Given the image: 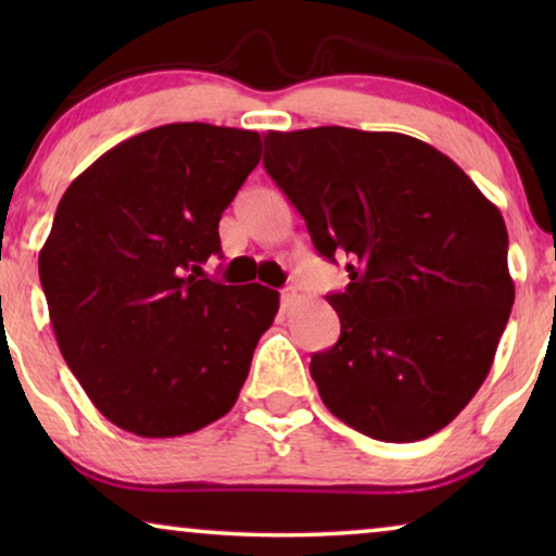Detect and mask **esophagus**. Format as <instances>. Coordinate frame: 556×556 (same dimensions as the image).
Wrapping results in <instances>:
<instances>
[{"label": "esophagus", "instance_id": "obj_1", "mask_svg": "<svg viewBox=\"0 0 556 556\" xmlns=\"http://www.w3.org/2000/svg\"><path fill=\"white\" fill-rule=\"evenodd\" d=\"M295 301H299V291H295V288H283V291H280V306L283 308H291Z\"/></svg>", "mask_w": 556, "mask_h": 556}]
</instances>
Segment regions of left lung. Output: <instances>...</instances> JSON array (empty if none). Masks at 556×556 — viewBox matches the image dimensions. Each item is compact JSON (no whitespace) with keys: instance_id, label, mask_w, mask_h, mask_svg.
I'll list each match as a JSON object with an SVG mask.
<instances>
[{"instance_id":"obj_1","label":"left lung","mask_w":556,"mask_h":556,"mask_svg":"<svg viewBox=\"0 0 556 556\" xmlns=\"http://www.w3.org/2000/svg\"><path fill=\"white\" fill-rule=\"evenodd\" d=\"M263 166L318 255L349 257L352 283L326 295L341 337L311 356L324 405L384 443L443 430L489 377L514 306L496 204L453 159L392 131H270Z\"/></svg>"}]
</instances>
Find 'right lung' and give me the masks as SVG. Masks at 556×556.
<instances>
[{"label": "right lung", "instance_id": "right-lung-1", "mask_svg": "<svg viewBox=\"0 0 556 556\" xmlns=\"http://www.w3.org/2000/svg\"><path fill=\"white\" fill-rule=\"evenodd\" d=\"M261 162V136L210 124L143 131L58 204L40 280L60 354L105 420L177 438L227 415L278 291L197 278L219 217Z\"/></svg>", "mask_w": 556, "mask_h": 556}]
</instances>
